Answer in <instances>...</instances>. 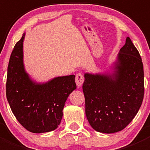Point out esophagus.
<instances>
[{
	"label": "esophagus",
	"instance_id": "esophagus-1",
	"mask_svg": "<svg viewBox=\"0 0 150 150\" xmlns=\"http://www.w3.org/2000/svg\"><path fill=\"white\" fill-rule=\"evenodd\" d=\"M84 82V77L81 73H78L75 76V83L78 88L81 87Z\"/></svg>",
	"mask_w": 150,
	"mask_h": 150
}]
</instances>
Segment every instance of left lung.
Masks as SVG:
<instances>
[{
  "instance_id": "obj_1",
  "label": "left lung",
  "mask_w": 150,
  "mask_h": 150,
  "mask_svg": "<svg viewBox=\"0 0 150 150\" xmlns=\"http://www.w3.org/2000/svg\"><path fill=\"white\" fill-rule=\"evenodd\" d=\"M112 74L85 73L86 115L100 133L122 131L138 112L144 98L142 58L129 37L120 48Z\"/></svg>"
}]
</instances>
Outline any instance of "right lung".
Wrapping results in <instances>:
<instances>
[{
	"instance_id": "1",
	"label": "right lung",
	"mask_w": 150,
	"mask_h": 150,
	"mask_svg": "<svg viewBox=\"0 0 150 150\" xmlns=\"http://www.w3.org/2000/svg\"><path fill=\"white\" fill-rule=\"evenodd\" d=\"M25 33L11 54L6 81V98L19 123L32 133L57 128L69 95L76 89L74 75L57 77L46 83L33 81L25 69L23 41Z\"/></svg>"
}]
</instances>
